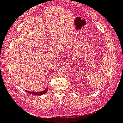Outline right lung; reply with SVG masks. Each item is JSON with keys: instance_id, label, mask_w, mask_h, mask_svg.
Instances as JSON below:
<instances>
[{"instance_id": "add662e5", "label": "right lung", "mask_w": 123, "mask_h": 123, "mask_svg": "<svg viewBox=\"0 0 123 123\" xmlns=\"http://www.w3.org/2000/svg\"><path fill=\"white\" fill-rule=\"evenodd\" d=\"M47 91H48V87L45 90L41 91V92H29V91H26V90H25V92H26L28 93H30V94H32V95H43V94H44L45 93H46L47 92Z\"/></svg>"}]
</instances>
